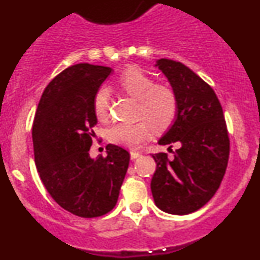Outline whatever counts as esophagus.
Wrapping results in <instances>:
<instances>
[{
  "instance_id": "esophagus-1",
  "label": "esophagus",
  "mask_w": 260,
  "mask_h": 260,
  "mask_svg": "<svg viewBox=\"0 0 260 260\" xmlns=\"http://www.w3.org/2000/svg\"><path fill=\"white\" fill-rule=\"evenodd\" d=\"M140 155H142V154L138 153V151H131V159H132V160L138 159Z\"/></svg>"
}]
</instances>
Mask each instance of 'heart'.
I'll return each instance as SVG.
<instances>
[{
  "instance_id": "obj_1",
  "label": "heart",
  "mask_w": 260,
  "mask_h": 260,
  "mask_svg": "<svg viewBox=\"0 0 260 260\" xmlns=\"http://www.w3.org/2000/svg\"><path fill=\"white\" fill-rule=\"evenodd\" d=\"M118 85L129 96L138 99V117L144 118L136 123H117L109 132L113 144L126 148H138L149 138L150 127L165 131L174 123L177 115V99L171 88L153 84V79L136 67H128L120 74ZM98 120L104 121L109 115V91L101 88L92 101Z\"/></svg>"
}]
</instances>
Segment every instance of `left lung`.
Instances as JSON below:
<instances>
[{
  "label": "left lung",
  "mask_w": 260,
  "mask_h": 260,
  "mask_svg": "<svg viewBox=\"0 0 260 260\" xmlns=\"http://www.w3.org/2000/svg\"><path fill=\"white\" fill-rule=\"evenodd\" d=\"M155 67L177 99L174 123L157 143L180 148L174 159L165 153L151 155L156 162L151 193L160 210L187 215L207 204L220 187L230 154L228 127L215 91L201 77L169 58L157 59Z\"/></svg>",
  "instance_id": "1"
}]
</instances>
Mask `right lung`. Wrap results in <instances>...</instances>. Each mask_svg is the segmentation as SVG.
<instances>
[{
  "label": "right lung",
  "mask_w": 260,
  "mask_h": 260,
  "mask_svg": "<svg viewBox=\"0 0 260 260\" xmlns=\"http://www.w3.org/2000/svg\"><path fill=\"white\" fill-rule=\"evenodd\" d=\"M112 72L104 66L79 63L66 68L45 88L32 124L35 164L41 181L59 207L80 217L111 211L129 165V153L106 147L92 159V101Z\"/></svg>",
  "instance_id": "right-lung-1"
}]
</instances>
